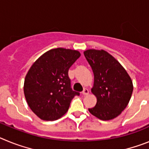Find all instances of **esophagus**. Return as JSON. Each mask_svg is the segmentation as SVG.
<instances>
[{"label": "esophagus", "instance_id": "esophagus-1", "mask_svg": "<svg viewBox=\"0 0 149 149\" xmlns=\"http://www.w3.org/2000/svg\"><path fill=\"white\" fill-rule=\"evenodd\" d=\"M81 93H82V95H87L89 94V90H88L87 89H84Z\"/></svg>", "mask_w": 149, "mask_h": 149}]
</instances>
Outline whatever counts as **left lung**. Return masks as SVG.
<instances>
[{"label": "left lung", "instance_id": "left-lung-1", "mask_svg": "<svg viewBox=\"0 0 149 149\" xmlns=\"http://www.w3.org/2000/svg\"><path fill=\"white\" fill-rule=\"evenodd\" d=\"M94 74L91 89L97 103L89 111L101 120L113 119L122 113L133 93V83L118 60L104 50L89 49L84 52Z\"/></svg>", "mask_w": 149, "mask_h": 149}]
</instances>
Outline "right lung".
Wrapping results in <instances>:
<instances>
[{
  "label": "right lung",
  "mask_w": 149,
  "mask_h": 149,
  "mask_svg": "<svg viewBox=\"0 0 149 149\" xmlns=\"http://www.w3.org/2000/svg\"><path fill=\"white\" fill-rule=\"evenodd\" d=\"M81 56L76 50L54 48L34 62L26 74L24 93L27 104L41 119L53 121L68 111L80 93L71 88L68 69Z\"/></svg>",
  "instance_id": "obj_1"
}]
</instances>
